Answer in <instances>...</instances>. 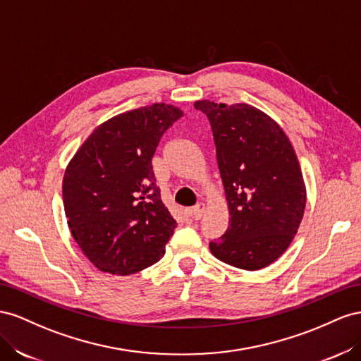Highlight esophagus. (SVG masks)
Listing matches in <instances>:
<instances>
[{
  "label": "esophagus",
  "mask_w": 361,
  "mask_h": 361,
  "mask_svg": "<svg viewBox=\"0 0 361 361\" xmlns=\"http://www.w3.org/2000/svg\"><path fill=\"white\" fill-rule=\"evenodd\" d=\"M204 212H205V205H204L202 202H200V204H197V205H193L192 209H189V210H188V214L190 216L192 219L198 221V219H201V218H202Z\"/></svg>",
  "instance_id": "esophagus-1"
}]
</instances>
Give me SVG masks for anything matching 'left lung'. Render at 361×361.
I'll list each match as a JSON object with an SVG mask.
<instances>
[{
    "label": "left lung",
    "instance_id": "left-lung-1",
    "mask_svg": "<svg viewBox=\"0 0 361 361\" xmlns=\"http://www.w3.org/2000/svg\"><path fill=\"white\" fill-rule=\"evenodd\" d=\"M195 109L210 122L231 216L210 251L239 269H262L289 248L304 216L305 186L292 143L252 106L202 99Z\"/></svg>",
    "mask_w": 361,
    "mask_h": 361
}]
</instances>
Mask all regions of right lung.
Masks as SVG:
<instances>
[{"label": "right lung", "mask_w": 361, "mask_h": 361, "mask_svg": "<svg viewBox=\"0 0 361 361\" xmlns=\"http://www.w3.org/2000/svg\"><path fill=\"white\" fill-rule=\"evenodd\" d=\"M183 116L157 102L106 121L68 164L63 205L72 238L99 271L130 275L164 255L177 222L152 171L161 136Z\"/></svg>", "instance_id": "1"}]
</instances>
